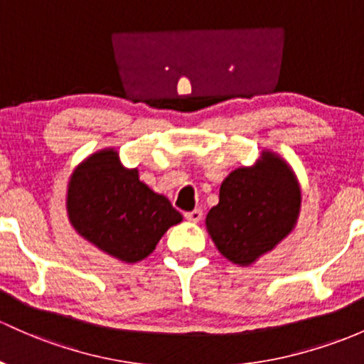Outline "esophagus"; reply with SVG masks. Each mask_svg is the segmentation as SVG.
<instances>
[{
    "instance_id": "obj_1",
    "label": "esophagus",
    "mask_w": 364,
    "mask_h": 364,
    "mask_svg": "<svg viewBox=\"0 0 364 364\" xmlns=\"http://www.w3.org/2000/svg\"><path fill=\"white\" fill-rule=\"evenodd\" d=\"M186 218L189 222H194V224H198V222L203 218V212H201V210H193V212L186 213Z\"/></svg>"
}]
</instances>
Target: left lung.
<instances>
[{"mask_svg":"<svg viewBox=\"0 0 364 364\" xmlns=\"http://www.w3.org/2000/svg\"><path fill=\"white\" fill-rule=\"evenodd\" d=\"M300 206L302 191L291 165L264 149L252 166L236 168L224 178L218 205L205 224L218 252L246 267L290 236Z\"/></svg>","mask_w":364,"mask_h":364,"instance_id":"obj_1","label":"left lung"}]
</instances>
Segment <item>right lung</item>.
Returning <instances> with one entry per match:
<instances>
[{"label": "right lung", "mask_w": 364, "mask_h": 364, "mask_svg": "<svg viewBox=\"0 0 364 364\" xmlns=\"http://www.w3.org/2000/svg\"><path fill=\"white\" fill-rule=\"evenodd\" d=\"M69 224L83 240L124 264L151 255L182 215L154 193L114 147L87 156L73 170L65 193Z\"/></svg>", "instance_id": "obj_1"}]
</instances>
